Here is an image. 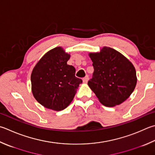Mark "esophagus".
Masks as SVG:
<instances>
[{
    "label": "esophagus",
    "mask_w": 155,
    "mask_h": 155,
    "mask_svg": "<svg viewBox=\"0 0 155 155\" xmlns=\"http://www.w3.org/2000/svg\"><path fill=\"white\" fill-rule=\"evenodd\" d=\"M87 81H88V75H86V77H84L83 78V82L84 84H86L87 82Z\"/></svg>",
    "instance_id": "34e87169"
}]
</instances>
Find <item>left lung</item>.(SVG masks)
Returning a JSON list of instances; mask_svg holds the SVG:
<instances>
[{"label": "left lung", "instance_id": "obj_1", "mask_svg": "<svg viewBox=\"0 0 155 155\" xmlns=\"http://www.w3.org/2000/svg\"><path fill=\"white\" fill-rule=\"evenodd\" d=\"M89 56L94 73L87 84L99 101L113 107L129 98L137 83L133 64L120 52L107 46Z\"/></svg>", "mask_w": 155, "mask_h": 155}]
</instances>
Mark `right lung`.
I'll return each mask as SVG.
<instances>
[{"label":"right lung","mask_w":155,"mask_h":155,"mask_svg":"<svg viewBox=\"0 0 155 155\" xmlns=\"http://www.w3.org/2000/svg\"><path fill=\"white\" fill-rule=\"evenodd\" d=\"M70 54L56 47L44 55L32 70L31 91L42 106L57 111L71 103L82 80L75 76V69L68 65Z\"/></svg>","instance_id":"obj_1"}]
</instances>
